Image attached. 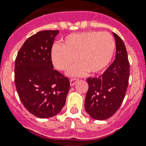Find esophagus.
<instances>
[{
  "label": "esophagus",
  "mask_w": 146,
  "mask_h": 146,
  "mask_svg": "<svg viewBox=\"0 0 146 146\" xmlns=\"http://www.w3.org/2000/svg\"><path fill=\"white\" fill-rule=\"evenodd\" d=\"M78 79H76V78H73V79H70V86H73V85H75V84L76 83V82H78Z\"/></svg>",
  "instance_id": "34e87169"
}]
</instances>
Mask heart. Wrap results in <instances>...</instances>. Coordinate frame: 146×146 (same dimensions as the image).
Returning a JSON list of instances; mask_svg holds the SVG:
<instances>
[{
    "mask_svg": "<svg viewBox=\"0 0 146 146\" xmlns=\"http://www.w3.org/2000/svg\"><path fill=\"white\" fill-rule=\"evenodd\" d=\"M115 51L114 38L108 32H88L70 35L54 45L51 51V62L59 70H66L77 60L68 71L70 76H81L87 71L100 73L111 62Z\"/></svg>",
    "mask_w": 146,
    "mask_h": 146,
    "instance_id": "b5f03b06",
    "label": "heart"
}]
</instances>
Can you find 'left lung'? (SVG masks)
<instances>
[{"label":"left lung","instance_id":"left-lung-1","mask_svg":"<svg viewBox=\"0 0 146 146\" xmlns=\"http://www.w3.org/2000/svg\"><path fill=\"white\" fill-rule=\"evenodd\" d=\"M116 42L115 60L99 78H88L85 109L92 119L105 120L120 107L129 78V62L122 39L113 32Z\"/></svg>","mask_w":146,"mask_h":146}]
</instances>
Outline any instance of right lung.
Segmentation results:
<instances>
[{
	"instance_id": "right-lung-1",
	"label": "right lung",
	"mask_w": 146,
	"mask_h": 146,
	"mask_svg": "<svg viewBox=\"0 0 146 146\" xmlns=\"http://www.w3.org/2000/svg\"><path fill=\"white\" fill-rule=\"evenodd\" d=\"M58 30H44L28 38L15 64V83L24 107L41 119L54 117L66 103L70 82L56 70L51 51Z\"/></svg>"
}]
</instances>
